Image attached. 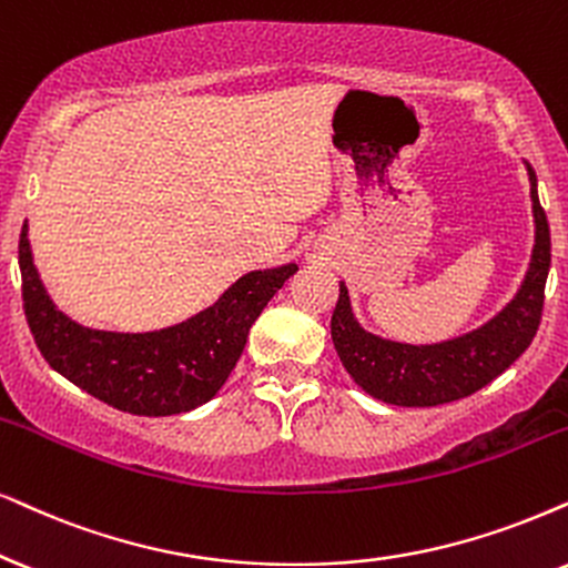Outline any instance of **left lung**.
<instances>
[{"instance_id":"1","label":"left lung","mask_w":568,"mask_h":568,"mask_svg":"<svg viewBox=\"0 0 568 568\" xmlns=\"http://www.w3.org/2000/svg\"><path fill=\"white\" fill-rule=\"evenodd\" d=\"M527 172L535 212L532 262L516 298L485 327L435 346L383 341L354 320L348 291L341 285L329 333L343 367L362 390L396 406L450 404L504 375L529 348L542 320L545 280L550 270V227L537 199V178L529 164Z\"/></svg>"}]
</instances>
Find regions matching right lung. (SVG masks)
I'll return each mask as SVG.
<instances>
[{
    "mask_svg": "<svg viewBox=\"0 0 568 568\" xmlns=\"http://www.w3.org/2000/svg\"><path fill=\"white\" fill-rule=\"evenodd\" d=\"M23 308L49 367L120 412L170 416L206 404L225 385L267 301L298 267L243 275L217 304L156 333H106L78 325L47 296L33 267L28 227L18 243Z\"/></svg>",
    "mask_w": 568,
    "mask_h": 568,
    "instance_id": "add662e5",
    "label": "right lung"
}]
</instances>
